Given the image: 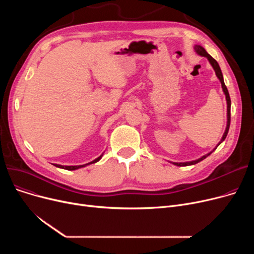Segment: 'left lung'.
<instances>
[{"instance_id": "1", "label": "left lung", "mask_w": 254, "mask_h": 254, "mask_svg": "<svg viewBox=\"0 0 254 254\" xmlns=\"http://www.w3.org/2000/svg\"><path fill=\"white\" fill-rule=\"evenodd\" d=\"M194 50H195V52L197 53V55H199V56H202V57H205V58H207L208 59V61L210 62V64H211V65L213 66V69H214V71H215V74H216V76L218 77V79L220 80V82H221V86H222V90H223V92H224V95H225V99H226V103H228V124H226V127H225V131H224V134H223V136H222V138H221V140H220V142L218 143V145L221 143V142H223L224 141V139L226 138V135H228V132H229V128H230V125H231V98H230V95H229V90H228V88H226V86H225V84H224V81H223V76H222V73H221V70H220V66H219V64H218V63L213 59L209 53L202 47V46H199V45H195L194 46ZM217 145V146H218ZM217 146H216V148H217ZM215 148V149H216ZM214 149V150H215ZM213 150V151H214ZM213 151H211V152H209L208 154H206V155H204V156H202L201 158H198V159H196V161H192V162H186V163H173L174 164L175 166H178V167H185V166H190V165H195V164H197V163H199L201 161H203L204 158H206L207 156H209Z\"/></svg>"}]
</instances>
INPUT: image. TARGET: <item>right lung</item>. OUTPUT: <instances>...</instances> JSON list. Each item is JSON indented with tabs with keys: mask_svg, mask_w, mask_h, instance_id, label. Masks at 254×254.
I'll use <instances>...</instances> for the list:
<instances>
[{
	"mask_svg": "<svg viewBox=\"0 0 254 254\" xmlns=\"http://www.w3.org/2000/svg\"><path fill=\"white\" fill-rule=\"evenodd\" d=\"M102 156H103V154H102V155H100L98 158L93 159L92 162H90V163H88V164H85V165H81V166H62V165H56V164H55V166H56V167H58V168H61V169H64V170L73 171V170H77V169H80V168L86 167L87 165H90V164H95V163H97V162H99V161H100V159L102 158Z\"/></svg>",
	"mask_w": 254,
	"mask_h": 254,
	"instance_id": "add662e5",
	"label": "right lung"
}]
</instances>
